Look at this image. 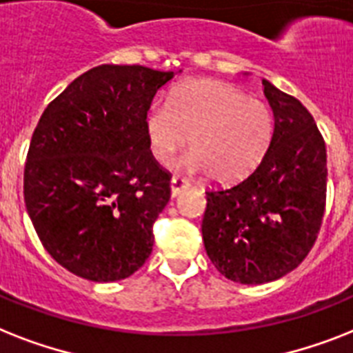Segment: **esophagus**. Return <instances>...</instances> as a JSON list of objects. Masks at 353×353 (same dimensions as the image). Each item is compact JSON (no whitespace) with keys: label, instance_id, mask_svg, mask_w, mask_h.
<instances>
[{"label":"esophagus","instance_id":"1","mask_svg":"<svg viewBox=\"0 0 353 353\" xmlns=\"http://www.w3.org/2000/svg\"><path fill=\"white\" fill-rule=\"evenodd\" d=\"M188 186H190V181H188V179H185V177H179V176H174L170 179L172 197L179 196V194H181V192H185Z\"/></svg>","mask_w":353,"mask_h":353}]
</instances>
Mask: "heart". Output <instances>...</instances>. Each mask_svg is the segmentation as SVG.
<instances>
[{
    "mask_svg": "<svg viewBox=\"0 0 353 353\" xmlns=\"http://www.w3.org/2000/svg\"><path fill=\"white\" fill-rule=\"evenodd\" d=\"M150 156L167 165L188 139L181 167L208 170L219 183L248 176L274 137V116L265 103L217 79H188L168 94L167 105H150L143 119Z\"/></svg>",
    "mask_w": 353,
    "mask_h": 353,
    "instance_id": "heart-1",
    "label": "heart"
}]
</instances>
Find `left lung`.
Wrapping results in <instances>:
<instances>
[{
    "mask_svg": "<svg viewBox=\"0 0 353 353\" xmlns=\"http://www.w3.org/2000/svg\"><path fill=\"white\" fill-rule=\"evenodd\" d=\"M276 127L259 167L206 190L205 250L226 279L263 285L303 263L323 225L326 147L299 99L263 79Z\"/></svg>",
    "mask_w": 353,
    "mask_h": 353,
    "instance_id": "left-lung-1",
    "label": "left lung"
}]
</instances>
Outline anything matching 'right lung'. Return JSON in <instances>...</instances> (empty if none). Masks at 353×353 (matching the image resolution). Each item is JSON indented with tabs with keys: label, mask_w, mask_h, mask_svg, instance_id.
Listing matches in <instances>:
<instances>
[{
	"label": "right lung",
	"mask_w": 353,
	"mask_h": 353,
	"mask_svg": "<svg viewBox=\"0 0 353 353\" xmlns=\"http://www.w3.org/2000/svg\"><path fill=\"white\" fill-rule=\"evenodd\" d=\"M172 77L141 65H99L39 117L23 174L25 205L45 250L83 279H125L150 256L172 174L150 156L143 119Z\"/></svg>",
	"instance_id": "right-lung-1"
}]
</instances>
